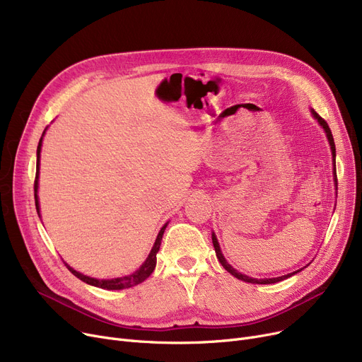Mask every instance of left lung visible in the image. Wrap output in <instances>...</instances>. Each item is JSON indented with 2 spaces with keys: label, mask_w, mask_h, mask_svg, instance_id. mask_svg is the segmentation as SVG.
<instances>
[{
  "label": "left lung",
  "mask_w": 362,
  "mask_h": 362,
  "mask_svg": "<svg viewBox=\"0 0 362 362\" xmlns=\"http://www.w3.org/2000/svg\"><path fill=\"white\" fill-rule=\"evenodd\" d=\"M311 114H313V117L320 123V126L325 129V132H326V136H327V139H329V144H330V149H332V157H333V177H334V187H336V195H337V177H336V146H334V141H333V135H332V130H330V127H329V124H327V122L325 120V119H321L318 114L311 108ZM211 238H213V245H214V250H216V255H217V258H218V261L221 262V265L223 267L229 272L232 276H235L236 279H239V280H243V281H248V283H255V284H272V283H277V281H281V280H284V279H288V277H292L293 274H296V273H299L300 270H296V272H293V273H289V274H286V276H280V277H273V279H254V277H250V276H246V274H242V273H239L236 269H233L232 265L227 262V259L224 258V255L221 254V250H220V245H218V240H217V238H216V233L213 232V235H211ZM310 264H307V267H308Z\"/></svg>",
  "instance_id": "obj_1"
}]
</instances>
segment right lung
<instances>
[{"label":"right lung","instance_id":"right-lung-1","mask_svg":"<svg viewBox=\"0 0 362 362\" xmlns=\"http://www.w3.org/2000/svg\"><path fill=\"white\" fill-rule=\"evenodd\" d=\"M47 130V129H45ZM45 130L42 133V136L40 139V144H37V149H36V176H35V185H33V189H35V205H36V211H37V216L40 214V199H37V187H40V158H41V148H42V139H44V135H45ZM167 227V223L161 227V230L158 232V236L156 239V243L154 246H152V250L148 255V258L145 259V262L141 265V267L135 272L132 273L129 276H123V277H116V279H95V277H89V276H85L79 272H76L74 269H71L69 264L67 269L78 277L81 279L82 281L90 284V286H95V288H101V289H107V291H120V289H127V288H132V286H136V284L142 283L144 280H146L151 273L154 272L156 265H157V252L160 251V245H161V239H163V235H164V230Z\"/></svg>","mask_w":362,"mask_h":362}]
</instances>
